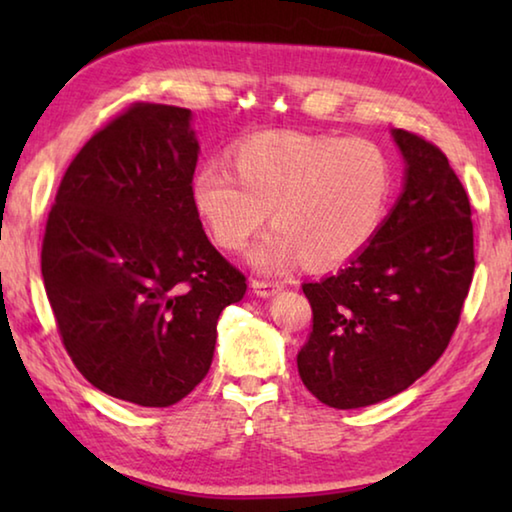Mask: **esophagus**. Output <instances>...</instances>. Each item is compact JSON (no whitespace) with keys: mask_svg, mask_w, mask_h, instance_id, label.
<instances>
[{"mask_svg":"<svg viewBox=\"0 0 512 512\" xmlns=\"http://www.w3.org/2000/svg\"><path fill=\"white\" fill-rule=\"evenodd\" d=\"M282 289H284L282 280H264V277H262V280H259V277H257V280H253V291L262 298H271Z\"/></svg>","mask_w":512,"mask_h":512,"instance_id":"34e87169","label":"esophagus"}]
</instances>
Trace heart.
Here are the masks:
<instances>
[{"label":"heart","instance_id":"1","mask_svg":"<svg viewBox=\"0 0 512 512\" xmlns=\"http://www.w3.org/2000/svg\"><path fill=\"white\" fill-rule=\"evenodd\" d=\"M235 173L203 164L192 176V203L216 244L241 250L275 228L250 253L277 271L298 259L332 268L366 250L384 228L395 194V167L366 137L262 131L228 149Z\"/></svg>","mask_w":512,"mask_h":512}]
</instances>
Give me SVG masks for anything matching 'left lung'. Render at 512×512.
<instances>
[{"label":"left lung","mask_w":512,"mask_h":512,"mask_svg":"<svg viewBox=\"0 0 512 512\" xmlns=\"http://www.w3.org/2000/svg\"><path fill=\"white\" fill-rule=\"evenodd\" d=\"M404 192L384 228L336 275L305 282L314 325L302 384L334 409L388 400L445 352L474 275L472 207L447 155L395 128Z\"/></svg>","instance_id":"obj_1"}]
</instances>
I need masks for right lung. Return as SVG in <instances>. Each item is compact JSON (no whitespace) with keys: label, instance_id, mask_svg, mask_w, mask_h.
Segmentation results:
<instances>
[{"label":"right lung","instance_id":"obj_1","mask_svg":"<svg viewBox=\"0 0 512 512\" xmlns=\"http://www.w3.org/2000/svg\"><path fill=\"white\" fill-rule=\"evenodd\" d=\"M192 112L131 103L60 180L42 239V280L65 350L106 395L171 406L212 366L221 311L246 275L192 203Z\"/></svg>","mask_w":512,"mask_h":512}]
</instances>
